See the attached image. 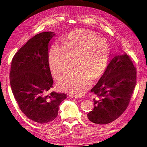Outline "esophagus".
Segmentation results:
<instances>
[{
    "label": "esophagus",
    "mask_w": 147,
    "mask_h": 147,
    "mask_svg": "<svg viewBox=\"0 0 147 147\" xmlns=\"http://www.w3.org/2000/svg\"><path fill=\"white\" fill-rule=\"evenodd\" d=\"M69 96H70V97H72V98H74V99H78L79 98L78 96L72 95V94H69Z\"/></svg>",
    "instance_id": "esophagus-1"
}]
</instances>
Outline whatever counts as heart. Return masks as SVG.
I'll return each mask as SVG.
<instances>
[{"label":"heart","mask_w":147,"mask_h":147,"mask_svg":"<svg viewBox=\"0 0 147 147\" xmlns=\"http://www.w3.org/2000/svg\"><path fill=\"white\" fill-rule=\"evenodd\" d=\"M109 55L110 47L105 40L91 30H76L64 38L63 46H52L49 60L53 75L59 79L77 57L79 67L62 78L59 86L72 94L80 96L90 87L91 78L96 80L104 74Z\"/></svg>","instance_id":"1"}]
</instances>
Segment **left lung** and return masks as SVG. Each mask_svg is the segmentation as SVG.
Segmentation results:
<instances>
[{"label": "left lung", "instance_id": "obj_1", "mask_svg": "<svg viewBox=\"0 0 147 147\" xmlns=\"http://www.w3.org/2000/svg\"><path fill=\"white\" fill-rule=\"evenodd\" d=\"M136 78V69L128 55L113 57L91 90L94 94V107L87 114L89 120L106 124L121 116L129 104Z\"/></svg>", "mask_w": 147, "mask_h": 147}]
</instances>
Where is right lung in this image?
Listing matches in <instances>:
<instances>
[{
  "label": "right lung",
  "mask_w": 147,
  "mask_h": 147,
  "mask_svg": "<svg viewBox=\"0 0 147 147\" xmlns=\"http://www.w3.org/2000/svg\"><path fill=\"white\" fill-rule=\"evenodd\" d=\"M55 35H35L16 53L11 64L10 83L19 107L29 119L40 124L55 119L60 104L67 98L64 93H48L53 83L48 47Z\"/></svg>",
  "instance_id": "add662e5"
}]
</instances>
